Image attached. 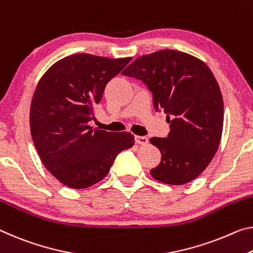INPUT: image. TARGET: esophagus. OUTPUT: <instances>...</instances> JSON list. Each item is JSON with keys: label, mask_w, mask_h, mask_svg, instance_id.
I'll use <instances>...</instances> for the list:
<instances>
[{"label": "esophagus", "mask_w": 253, "mask_h": 253, "mask_svg": "<svg viewBox=\"0 0 253 253\" xmlns=\"http://www.w3.org/2000/svg\"><path fill=\"white\" fill-rule=\"evenodd\" d=\"M135 141L136 143L139 144V145H146L148 143V138L145 137V136H136Z\"/></svg>", "instance_id": "1"}]
</instances>
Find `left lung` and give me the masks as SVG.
I'll use <instances>...</instances> for the list:
<instances>
[{
    "mask_svg": "<svg viewBox=\"0 0 253 253\" xmlns=\"http://www.w3.org/2000/svg\"><path fill=\"white\" fill-rule=\"evenodd\" d=\"M122 74L146 84L154 109L163 110L170 124L168 137L150 139L161 152L152 177L177 186L197 178L217 152L223 131V97L210 67L192 55L164 49L136 58Z\"/></svg>",
    "mask_w": 253,
    "mask_h": 253,
    "instance_id": "obj_1",
    "label": "left lung"
}]
</instances>
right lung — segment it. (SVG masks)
Listing matches in <instances>:
<instances>
[{
    "mask_svg": "<svg viewBox=\"0 0 253 253\" xmlns=\"http://www.w3.org/2000/svg\"><path fill=\"white\" fill-rule=\"evenodd\" d=\"M130 57L75 54L42 76L30 106V131L46 169L65 186L83 189L106 177L120 152L134 145L128 131L92 128L93 106Z\"/></svg>",
    "mask_w": 253,
    "mask_h": 253,
    "instance_id": "add662e5",
    "label": "right lung"
}]
</instances>
